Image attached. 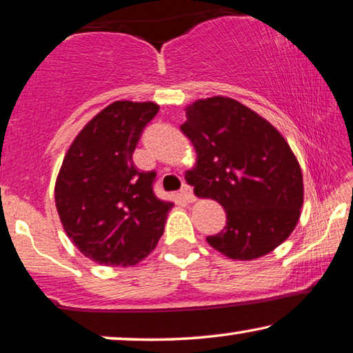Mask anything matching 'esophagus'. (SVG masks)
I'll list each match as a JSON object with an SVG mask.
<instances>
[{
  "label": "esophagus",
  "instance_id": "1",
  "mask_svg": "<svg viewBox=\"0 0 353 353\" xmlns=\"http://www.w3.org/2000/svg\"><path fill=\"white\" fill-rule=\"evenodd\" d=\"M180 194H181L183 199H185L186 202H194V201H196V197H194V192H192V188L191 186L183 185Z\"/></svg>",
  "mask_w": 353,
  "mask_h": 353
}]
</instances>
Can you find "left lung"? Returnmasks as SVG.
<instances>
[{
	"label": "left lung",
	"instance_id": "obj_1",
	"mask_svg": "<svg viewBox=\"0 0 353 353\" xmlns=\"http://www.w3.org/2000/svg\"><path fill=\"white\" fill-rule=\"evenodd\" d=\"M183 134L196 150L188 185L226 212V228L207 237L237 261H252L294 231L304 202L303 172L283 135L248 106L210 97L186 106Z\"/></svg>",
	"mask_w": 353,
	"mask_h": 353
}]
</instances>
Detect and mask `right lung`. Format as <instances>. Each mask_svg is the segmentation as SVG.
<instances>
[{
  "mask_svg": "<svg viewBox=\"0 0 353 353\" xmlns=\"http://www.w3.org/2000/svg\"><path fill=\"white\" fill-rule=\"evenodd\" d=\"M154 101L117 100L76 135L55 180V207L76 248L101 265L145 259L164 234L172 202L152 192L154 172H140L132 154Z\"/></svg>",
  "mask_w": 353,
  "mask_h": 353,
  "instance_id": "obj_1",
  "label": "right lung"
}]
</instances>
